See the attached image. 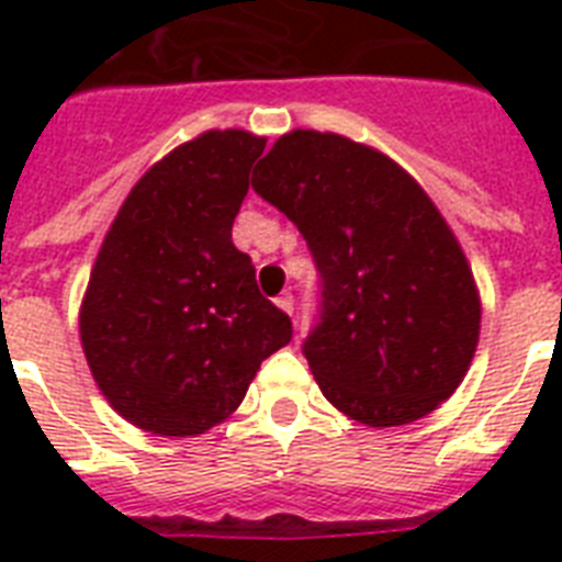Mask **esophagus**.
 I'll list each match as a JSON object with an SVG mask.
<instances>
[{
	"label": "esophagus",
	"mask_w": 562,
	"mask_h": 562,
	"mask_svg": "<svg viewBox=\"0 0 562 562\" xmlns=\"http://www.w3.org/2000/svg\"><path fill=\"white\" fill-rule=\"evenodd\" d=\"M277 306H280L285 315H294V297H291V294H282V297H277Z\"/></svg>",
	"instance_id": "obj_1"
}]
</instances>
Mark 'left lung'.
Listing matches in <instances>:
<instances>
[{"instance_id": "obj_1", "label": "left lung", "mask_w": 562, "mask_h": 562, "mask_svg": "<svg viewBox=\"0 0 562 562\" xmlns=\"http://www.w3.org/2000/svg\"><path fill=\"white\" fill-rule=\"evenodd\" d=\"M254 189L297 224L324 280L303 356L326 400L370 428L408 426L449 400L479 347L481 297L417 180L370 145L291 131Z\"/></svg>"}]
</instances>
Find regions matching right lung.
Here are the masks:
<instances>
[{
  "instance_id": "1",
  "label": "right lung",
  "mask_w": 562,
  "mask_h": 562,
  "mask_svg": "<svg viewBox=\"0 0 562 562\" xmlns=\"http://www.w3.org/2000/svg\"><path fill=\"white\" fill-rule=\"evenodd\" d=\"M265 143L227 127L178 145L136 180L101 241L81 347L110 408L143 431H210L291 341L289 315L259 294L250 256L233 245Z\"/></svg>"
}]
</instances>
